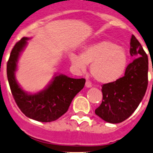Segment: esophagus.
<instances>
[{
    "label": "esophagus",
    "mask_w": 153,
    "mask_h": 153,
    "mask_svg": "<svg viewBox=\"0 0 153 153\" xmlns=\"http://www.w3.org/2000/svg\"><path fill=\"white\" fill-rule=\"evenodd\" d=\"M85 86H86V87H87V88L92 87V83H91L89 81H88V80H86Z\"/></svg>",
    "instance_id": "34e87169"
}]
</instances>
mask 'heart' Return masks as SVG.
<instances>
[{
  "mask_svg": "<svg viewBox=\"0 0 153 153\" xmlns=\"http://www.w3.org/2000/svg\"><path fill=\"white\" fill-rule=\"evenodd\" d=\"M71 62L85 71L91 64L90 72L97 81L102 84L114 82L121 78L127 66V55L121 46L111 41H101L84 47L80 56L72 55Z\"/></svg>",
  "mask_w": 153,
  "mask_h": 153,
  "instance_id": "heart-1",
  "label": "heart"
}]
</instances>
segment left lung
<instances>
[{
	"label": "left lung",
	"instance_id": "8db88e82",
	"mask_svg": "<svg viewBox=\"0 0 153 153\" xmlns=\"http://www.w3.org/2000/svg\"><path fill=\"white\" fill-rule=\"evenodd\" d=\"M129 52L134 59L126 67L124 76L102 86V102L95 112L106 122L118 124L127 119L137 109L146 91L148 57L133 35Z\"/></svg>",
	"mask_w": 153,
	"mask_h": 153
}]
</instances>
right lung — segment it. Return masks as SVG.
<instances>
[{"mask_svg":"<svg viewBox=\"0 0 153 153\" xmlns=\"http://www.w3.org/2000/svg\"><path fill=\"white\" fill-rule=\"evenodd\" d=\"M27 40L29 38L24 37L15 44L7 61V78L11 92L26 116L41 122L54 121L67 112L74 97L84 88L86 80L59 75L54 77L44 90L35 94L24 92L15 80V72L20 54L27 45Z\"/></svg>","mask_w":153,"mask_h":153,"instance_id":"obj_1","label":"right lung"}]
</instances>
